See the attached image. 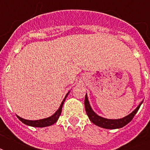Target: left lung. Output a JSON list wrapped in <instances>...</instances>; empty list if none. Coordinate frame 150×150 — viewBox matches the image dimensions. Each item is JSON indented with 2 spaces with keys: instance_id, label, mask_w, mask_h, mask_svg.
<instances>
[{
  "instance_id": "left-lung-1",
  "label": "left lung",
  "mask_w": 150,
  "mask_h": 150,
  "mask_svg": "<svg viewBox=\"0 0 150 150\" xmlns=\"http://www.w3.org/2000/svg\"><path fill=\"white\" fill-rule=\"evenodd\" d=\"M142 103V102L140 103L137 107V108L130 114H128V116L125 117L121 119H107L102 117L99 116L93 110V109L89 105V102L88 100V97L87 95L86 94V97H85V108H86V114L89 117V120L95 124L96 125L101 127V128H107V129H116V128H122L124 126H125L127 124L130 122L135 114L137 113L139 109L140 106Z\"/></svg>"
}]
</instances>
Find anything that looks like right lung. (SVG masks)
Here are the masks:
<instances>
[{
  "instance_id": "right-lung-1",
  "label": "right lung",
  "mask_w": 150,
  "mask_h": 150,
  "mask_svg": "<svg viewBox=\"0 0 150 150\" xmlns=\"http://www.w3.org/2000/svg\"><path fill=\"white\" fill-rule=\"evenodd\" d=\"M69 93V92H68V93L66 94L65 97L63 100L62 103H61V106L59 107V109L57 110L54 114H53L52 116L49 117H47V118L44 119H41V120H36V121H29V120H25V119H23L22 117H20L17 116L18 118L19 119L20 121L23 122L25 125H27L29 126H33V127H38V128H43V127H47V126L52 125H54V123H56L57 121L58 120L59 117L61 115V110H62V107H63L64 103V100H65L66 97Z\"/></svg>"
}]
</instances>
